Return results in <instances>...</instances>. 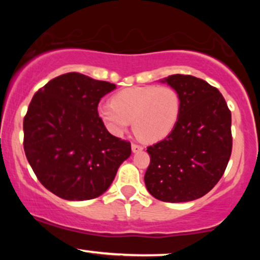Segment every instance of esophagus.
<instances>
[{"label": "esophagus", "mask_w": 260, "mask_h": 260, "mask_svg": "<svg viewBox=\"0 0 260 260\" xmlns=\"http://www.w3.org/2000/svg\"><path fill=\"white\" fill-rule=\"evenodd\" d=\"M131 147H132V151H133V153H138V151H142V150H143L142 145L137 144V143H132V145H131Z\"/></svg>", "instance_id": "esophagus-1"}]
</instances>
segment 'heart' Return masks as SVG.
Instances as JSON below:
<instances>
[{"label": "heart", "mask_w": 260, "mask_h": 260, "mask_svg": "<svg viewBox=\"0 0 260 260\" xmlns=\"http://www.w3.org/2000/svg\"><path fill=\"white\" fill-rule=\"evenodd\" d=\"M181 96L168 85H145L123 89L112 103L101 104L98 115L110 133L121 136L132 124L140 139L160 142L174 131L181 115Z\"/></svg>", "instance_id": "heart-1"}]
</instances>
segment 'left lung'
<instances>
[{
	"mask_svg": "<svg viewBox=\"0 0 260 260\" xmlns=\"http://www.w3.org/2000/svg\"><path fill=\"white\" fill-rule=\"evenodd\" d=\"M162 82L180 94L181 115L165 139L147 148L145 186L159 201H194L213 189L228 166L231 111L221 92L201 78L174 74Z\"/></svg>",
	"mask_w": 260,
	"mask_h": 260,
	"instance_id": "1",
	"label": "left lung"
}]
</instances>
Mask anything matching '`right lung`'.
<instances>
[{"label":"right lung","instance_id":"add662e5","mask_svg":"<svg viewBox=\"0 0 260 260\" xmlns=\"http://www.w3.org/2000/svg\"><path fill=\"white\" fill-rule=\"evenodd\" d=\"M115 84L71 72L50 80L29 104L24 151L45 188L67 201L96 198L131 155V143L112 136L98 115Z\"/></svg>","mask_w":260,"mask_h":260}]
</instances>
